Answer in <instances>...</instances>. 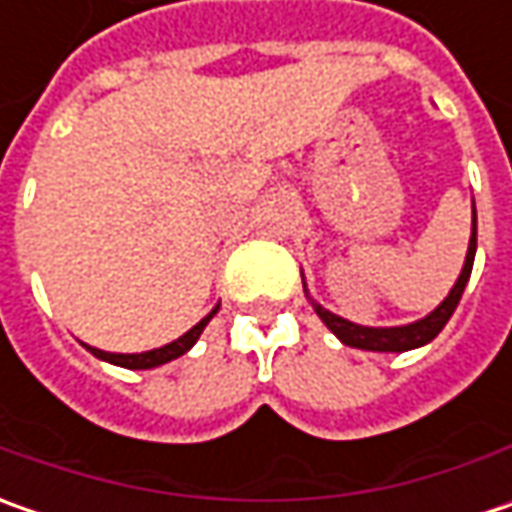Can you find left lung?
<instances>
[{
	"instance_id": "8db88e82",
	"label": "left lung",
	"mask_w": 512,
	"mask_h": 512,
	"mask_svg": "<svg viewBox=\"0 0 512 512\" xmlns=\"http://www.w3.org/2000/svg\"><path fill=\"white\" fill-rule=\"evenodd\" d=\"M473 259H476V207H473V233H470V245H467V259H464L462 273H459L453 290L444 296L442 305L436 307L433 313H427L424 319L402 327H364L347 322V319L330 313V310L316 305V302H313V310L333 330V336L342 344H347V347L376 350V353H404V350H413V347H422V344L433 342L442 333V327L447 325V319L453 316V310H456L459 299H462L467 279H470V270H473Z\"/></svg>"
}]
</instances>
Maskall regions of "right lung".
I'll return each instance as SVG.
<instances>
[{"label": "right lung", "mask_w": 512, "mask_h": 512, "mask_svg": "<svg viewBox=\"0 0 512 512\" xmlns=\"http://www.w3.org/2000/svg\"><path fill=\"white\" fill-rule=\"evenodd\" d=\"M216 310H219V307H213L199 325L190 327L185 336H179L176 342L165 344V347H156V350H148V353H108V350H99V347H90V344H85V347H88L96 359H105V362L110 364H119V367H128V370H150V367L168 364L173 362V359H179L182 353H187V350L196 344V339L202 336V330L207 327V322L216 316Z\"/></svg>", "instance_id": "add662e5"}]
</instances>
